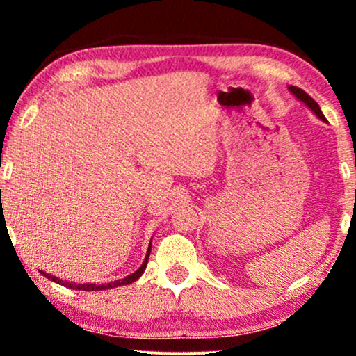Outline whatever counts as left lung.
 Returning <instances> with one entry per match:
<instances>
[{
  "instance_id": "left-lung-1",
  "label": "left lung",
  "mask_w": 356,
  "mask_h": 356,
  "mask_svg": "<svg viewBox=\"0 0 356 356\" xmlns=\"http://www.w3.org/2000/svg\"><path fill=\"white\" fill-rule=\"evenodd\" d=\"M288 90H289V92L293 93V95L296 97L298 100H300V102H303V104L306 105V107H308L309 110H312V112H313L314 115H316L318 118H320V120L326 122V118H325V115H323V112H321L320 105H318L316 102H314V100L312 99V97H309L308 93L305 92V90H301V88H298V87H293V85H289Z\"/></svg>"
}]
</instances>
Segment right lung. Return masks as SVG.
<instances>
[{
    "mask_svg": "<svg viewBox=\"0 0 356 356\" xmlns=\"http://www.w3.org/2000/svg\"><path fill=\"white\" fill-rule=\"evenodd\" d=\"M152 243V241H150ZM150 244H149V249H147V254H145V259L144 263H142V266L137 269L136 273H132V275L125 276L124 280H117V281H110L107 284H95V283H83V284H76V283H68V281H63L60 280V277L53 276V275H48V273L44 271H40L44 277H48V280L53 281V283L56 284H61V286H67V288L70 289H80V291H104V289H112V288H117V286H125V284H132L134 281H137L138 277L144 275L145 268H147V263H149V256H150Z\"/></svg>",
    "mask_w": 356,
    "mask_h": 356,
    "instance_id": "right-lung-1",
    "label": "right lung"
}]
</instances>
